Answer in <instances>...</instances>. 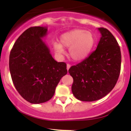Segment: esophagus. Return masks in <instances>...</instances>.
<instances>
[{
	"instance_id": "esophagus-1",
	"label": "esophagus",
	"mask_w": 131,
	"mask_h": 131,
	"mask_svg": "<svg viewBox=\"0 0 131 131\" xmlns=\"http://www.w3.org/2000/svg\"><path fill=\"white\" fill-rule=\"evenodd\" d=\"M70 67H71V65L69 64V63H68V64H67V69H68V70H69V69L70 68Z\"/></svg>"
}]
</instances>
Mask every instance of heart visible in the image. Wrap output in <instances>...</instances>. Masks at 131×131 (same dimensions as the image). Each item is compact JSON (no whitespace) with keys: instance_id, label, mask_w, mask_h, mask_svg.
<instances>
[{"instance_id":"b5f03b06","label":"heart","mask_w":131,"mask_h":131,"mask_svg":"<svg viewBox=\"0 0 131 131\" xmlns=\"http://www.w3.org/2000/svg\"><path fill=\"white\" fill-rule=\"evenodd\" d=\"M60 42L53 43L56 54H64V48H69V56L74 61H81L91 52L94 45V37L90 31L75 29L60 36Z\"/></svg>"}]
</instances>
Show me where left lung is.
I'll return each mask as SVG.
<instances>
[{"label":"left lung","instance_id":"8db88e82","mask_svg":"<svg viewBox=\"0 0 131 131\" xmlns=\"http://www.w3.org/2000/svg\"><path fill=\"white\" fill-rule=\"evenodd\" d=\"M98 31L101 37L96 49L68 70L73 79V94L81 101H96L107 95L116 84L121 71L117 41L107 29L100 27Z\"/></svg>","mask_w":131,"mask_h":131}]
</instances>
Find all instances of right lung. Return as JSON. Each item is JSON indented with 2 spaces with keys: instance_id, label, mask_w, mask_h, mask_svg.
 Returning <instances> with one entry per match:
<instances>
[{
  "instance_id": "add662e5",
  "label": "right lung",
  "mask_w": 131,
  "mask_h": 131,
  "mask_svg": "<svg viewBox=\"0 0 131 131\" xmlns=\"http://www.w3.org/2000/svg\"><path fill=\"white\" fill-rule=\"evenodd\" d=\"M46 27H31L16 40L9 58L12 79L16 90L31 104L50 100L56 87L68 73L66 63L58 62L42 39Z\"/></svg>"
}]
</instances>
